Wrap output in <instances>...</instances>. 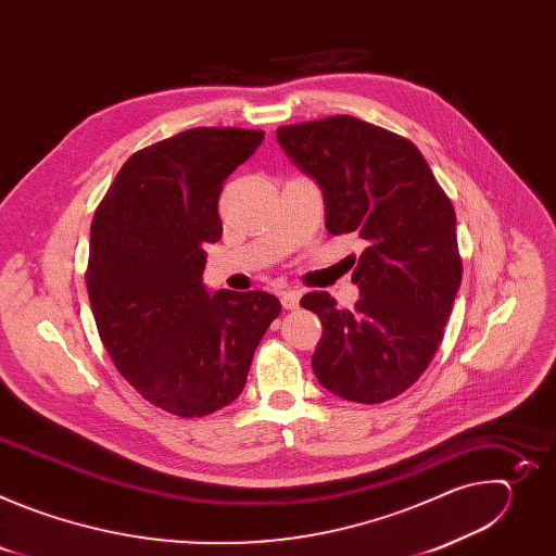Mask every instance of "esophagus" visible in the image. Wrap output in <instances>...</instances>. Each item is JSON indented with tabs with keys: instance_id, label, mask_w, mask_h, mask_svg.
<instances>
[{
	"instance_id": "obj_1",
	"label": "esophagus",
	"mask_w": 556,
	"mask_h": 556,
	"mask_svg": "<svg viewBox=\"0 0 556 556\" xmlns=\"http://www.w3.org/2000/svg\"><path fill=\"white\" fill-rule=\"evenodd\" d=\"M279 296H281V305H283L286 309H294V307H299L301 290H281Z\"/></svg>"
}]
</instances>
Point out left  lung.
I'll list each match as a JSON object with an SVG mask.
<instances>
[{"label": "left lung", "mask_w": 556, "mask_h": 556, "mask_svg": "<svg viewBox=\"0 0 556 556\" xmlns=\"http://www.w3.org/2000/svg\"><path fill=\"white\" fill-rule=\"evenodd\" d=\"M277 142L319 185L326 228L365 244L354 309L328 292L301 299L324 326L314 376L345 401L384 403L422 376L442 341L462 281L453 204L414 142L361 118L279 127Z\"/></svg>", "instance_id": "1"}]
</instances>
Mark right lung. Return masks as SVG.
Wrapping results in <instances>:
<instances>
[{
    "label": "right lung",
    "mask_w": 556,
    "mask_h": 556,
    "mask_svg": "<svg viewBox=\"0 0 556 556\" xmlns=\"http://www.w3.org/2000/svg\"><path fill=\"white\" fill-rule=\"evenodd\" d=\"M262 129L195 127L136 151L90 228L88 294L123 378L180 418L208 416L242 393L277 296L211 292L204 244L222 237L224 180L262 144Z\"/></svg>",
    "instance_id": "obj_1"
}]
</instances>
